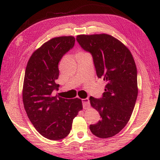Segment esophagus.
I'll return each instance as SVG.
<instances>
[{"label":"esophagus","mask_w":160,"mask_h":160,"mask_svg":"<svg viewBox=\"0 0 160 160\" xmlns=\"http://www.w3.org/2000/svg\"><path fill=\"white\" fill-rule=\"evenodd\" d=\"M82 104H83V107H84V108H89V106H90V103H89V100L88 98L82 99Z\"/></svg>","instance_id":"34e87169"}]
</instances>
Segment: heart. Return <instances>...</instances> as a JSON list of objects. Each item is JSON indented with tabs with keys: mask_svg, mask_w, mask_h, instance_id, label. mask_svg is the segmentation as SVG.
Returning a JSON list of instances; mask_svg holds the SVG:
<instances>
[{
	"mask_svg": "<svg viewBox=\"0 0 160 160\" xmlns=\"http://www.w3.org/2000/svg\"><path fill=\"white\" fill-rule=\"evenodd\" d=\"M84 54H87V53H84V52H78V53L76 54V56H82V55H84Z\"/></svg>",
	"mask_w": 160,
	"mask_h": 160,
	"instance_id": "heart-1",
	"label": "heart"
}]
</instances>
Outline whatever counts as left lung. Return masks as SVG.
<instances>
[{"instance_id": "1", "label": "left lung", "mask_w": 160, "mask_h": 160, "mask_svg": "<svg viewBox=\"0 0 160 160\" xmlns=\"http://www.w3.org/2000/svg\"><path fill=\"white\" fill-rule=\"evenodd\" d=\"M76 40L92 55L98 77L106 82L102 98H89L100 115V120L89 129L100 138L114 136L128 124L137 100L135 60L128 48L110 35H78Z\"/></svg>"}]
</instances>
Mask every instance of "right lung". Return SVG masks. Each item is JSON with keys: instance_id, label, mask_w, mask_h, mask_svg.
I'll return each mask as SVG.
<instances>
[{"instance_id": "obj_1", "label": "right lung", "mask_w": 160, "mask_h": 160, "mask_svg": "<svg viewBox=\"0 0 160 160\" xmlns=\"http://www.w3.org/2000/svg\"><path fill=\"white\" fill-rule=\"evenodd\" d=\"M73 36L50 39L36 49L28 60L24 78L22 100L25 111L36 130L49 140L68 136L73 120L82 110V100L53 96L60 85L58 63L73 47Z\"/></svg>"}]
</instances>
